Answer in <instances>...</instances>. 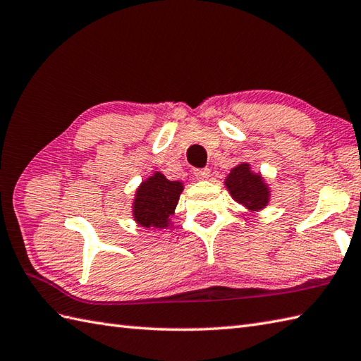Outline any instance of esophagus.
Instances as JSON below:
<instances>
[{
    "instance_id": "1",
    "label": "esophagus",
    "mask_w": 361,
    "mask_h": 361,
    "mask_svg": "<svg viewBox=\"0 0 361 361\" xmlns=\"http://www.w3.org/2000/svg\"><path fill=\"white\" fill-rule=\"evenodd\" d=\"M195 176L197 179H207L210 176V170L208 168H195Z\"/></svg>"
}]
</instances>
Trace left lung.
<instances>
[{"label":"left lung","mask_w":361,"mask_h":361,"mask_svg":"<svg viewBox=\"0 0 361 361\" xmlns=\"http://www.w3.org/2000/svg\"><path fill=\"white\" fill-rule=\"evenodd\" d=\"M227 188L239 204L250 210H259L269 201V190L259 174L250 173L247 164L235 166L227 178Z\"/></svg>","instance_id":"1"}]
</instances>
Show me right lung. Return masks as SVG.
I'll return each instance as SVG.
<instances>
[{
  "label": "right lung",
  "instance_id": "add662e5",
  "mask_svg": "<svg viewBox=\"0 0 361 361\" xmlns=\"http://www.w3.org/2000/svg\"><path fill=\"white\" fill-rule=\"evenodd\" d=\"M182 193V183L156 173L143 182L134 201V218L143 227H166Z\"/></svg>",
  "mask_w": 361,
  "mask_h": 361
}]
</instances>
